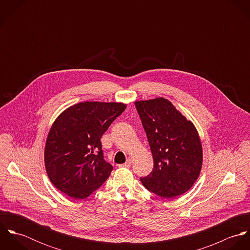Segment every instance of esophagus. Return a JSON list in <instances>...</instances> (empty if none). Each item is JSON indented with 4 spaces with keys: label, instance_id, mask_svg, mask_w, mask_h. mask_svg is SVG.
Here are the masks:
<instances>
[{
    "label": "esophagus",
    "instance_id": "34e87169",
    "mask_svg": "<svg viewBox=\"0 0 250 250\" xmlns=\"http://www.w3.org/2000/svg\"><path fill=\"white\" fill-rule=\"evenodd\" d=\"M131 165H132V161H131V160H128L125 164H123V165H119L118 167H131Z\"/></svg>",
    "mask_w": 250,
    "mask_h": 250
}]
</instances>
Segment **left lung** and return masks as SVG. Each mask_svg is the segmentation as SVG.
Here are the masks:
<instances>
[{
	"label": "left lung",
	"mask_w": 250,
	"mask_h": 250,
	"mask_svg": "<svg viewBox=\"0 0 250 250\" xmlns=\"http://www.w3.org/2000/svg\"><path fill=\"white\" fill-rule=\"evenodd\" d=\"M153 155L152 172L141 178L152 192L173 198L188 191L198 178L202 144L194 124L166 98L135 102Z\"/></svg>",
	"instance_id": "1"
}]
</instances>
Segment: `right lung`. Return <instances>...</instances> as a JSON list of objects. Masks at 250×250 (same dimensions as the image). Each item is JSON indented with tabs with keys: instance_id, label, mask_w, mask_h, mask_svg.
I'll return each instance as SVG.
<instances>
[{
	"instance_id": "right-lung-1",
	"label": "right lung",
	"mask_w": 250,
	"mask_h": 250,
	"mask_svg": "<svg viewBox=\"0 0 250 250\" xmlns=\"http://www.w3.org/2000/svg\"><path fill=\"white\" fill-rule=\"evenodd\" d=\"M127 107L118 102L86 101L64 109L45 143L44 163L53 185L74 199H84L107 180L112 167L103 158L101 138Z\"/></svg>"
}]
</instances>
